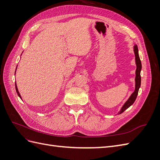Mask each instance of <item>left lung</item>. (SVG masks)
<instances>
[{
	"label": "left lung",
	"instance_id": "obj_1",
	"mask_svg": "<svg viewBox=\"0 0 160 160\" xmlns=\"http://www.w3.org/2000/svg\"><path fill=\"white\" fill-rule=\"evenodd\" d=\"M134 52H135V63H136V65H137L136 71H135V74H136V76H135V89L133 93L132 94V95L130 96L129 99L126 101V102H125L122 108L121 109L120 111L118 113L119 114L122 113L124 111L126 110L134 103V101L137 98L138 91L140 88V85H141V75H140V72H141V69H142V62L139 59V54H138V48L136 45L134 46Z\"/></svg>",
	"mask_w": 160,
	"mask_h": 160
}]
</instances>
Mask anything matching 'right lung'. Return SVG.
<instances>
[{
    "label": "right lung",
    "instance_id": "obj_1",
    "mask_svg": "<svg viewBox=\"0 0 160 160\" xmlns=\"http://www.w3.org/2000/svg\"><path fill=\"white\" fill-rule=\"evenodd\" d=\"M15 89H16V91H17V94H18V95L20 97V98H21V95H20V93H19V92H18V89H17V84L15 83Z\"/></svg>",
    "mask_w": 160,
    "mask_h": 160
}]
</instances>
